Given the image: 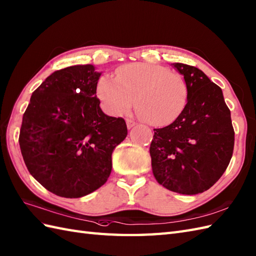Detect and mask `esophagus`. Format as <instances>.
<instances>
[{
  "instance_id": "1",
  "label": "esophagus",
  "mask_w": 256,
  "mask_h": 256,
  "mask_svg": "<svg viewBox=\"0 0 256 256\" xmlns=\"http://www.w3.org/2000/svg\"><path fill=\"white\" fill-rule=\"evenodd\" d=\"M126 124H127V128L128 129H132V127L136 126V122L132 120H126Z\"/></svg>"
}]
</instances>
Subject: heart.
Returning a JSON list of instances; mask_svg holds the SVG:
<instances>
[{
  "label": "heart",
  "mask_w": 256,
  "mask_h": 256,
  "mask_svg": "<svg viewBox=\"0 0 256 256\" xmlns=\"http://www.w3.org/2000/svg\"><path fill=\"white\" fill-rule=\"evenodd\" d=\"M96 96L105 110L122 115L136 102V110L146 122L166 127L182 116L188 103L184 79L168 68L148 63L118 67L115 78L102 76Z\"/></svg>",
  "instance_id": "obj_1"
}]
</instances>
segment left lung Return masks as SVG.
I'll list each match as a JSON object with an SVG mask.
<instances>
[{
    "mask_svg": "<svg viewBox=\"0 0 256 256\" xmlns=\"http://www.w3.org/2000/svg\"><path fill=\"white\" fill-rule=\"evenodd\" d=\"M188 86V103L176 122L154 129L150 146L158 182L180 194L208 190L232 156L234 132L222 91L201 70L174 63Z\"/></svg>",
    "mask_w": 256,
    "mask_h": 256,
    "instance_id": "left-lung-1",
    "label": "left lung"
}]
</instances>
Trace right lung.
Returning <instances> with one entry per match:
<instances>
[{
    "label": "right lung",
    "mask_w": 256,
    "mask_h": 256,
    "mask_svg": "<svg viewBox=\"0 0 256 256\" xmlns=\"http://www.w3.org/2000/svg\"><path fill=\"white\" fill-rule=\"evenodd\" d=\"M101 74L91 64L54 72L34 90L22 116L24 164L58 196L81 198L102 186L112 172V153L127 136L122 118L100 108Z\"/></svg>",
    "instance_id": "1"
}]
</instances>
